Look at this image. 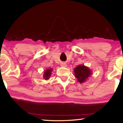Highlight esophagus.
Instances as JSON below:
<instances>
[{"label": "esophagus", "instance_id": "obj_1", "mask_svg": "<svg viewBox=\"0 0 123 123\" xmlns=\"http://www.w3.org/2000/svg\"><path fill=\"white\" fill-rule=\"evenodd\" d=\"M61 67H66L67 64L64 63H61Z\"/></svg>", "mask_w": 123, "mask_h": 123}]
</instances>
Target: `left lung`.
I'll return each mask as SVG.
<instances>
[{
    "instance_id": "8db88e82",
    "label": "left lung",
    "mask_w": 123,
    "mask_h": 123,
    "mask_svg": "<svg viewBox=\"0 0 123 123\" xmlns=\"http://www.w3.org/2000/svg\"><path fill=\"white\" fill-rule=\"evenodd\" d=\"M74 75L77 78V80L80 84L86 81L88 78L91 76L92 74V70L88 67L84 65H78L76 68H74Z\"/></svg>"
}]
</instances>
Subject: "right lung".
Masks as SVG:
<instances>
[{
	"label": "right lung",
	"instance_id": "1",
	"mask_svg": "<svg viewBox=\"0 0 123 123\" xmlns=\"http://www.w3.org/2000/svg\"><path fill=\"white\" fill-rule=\"evenodd\" d=\"M53 69L52 68H48V69H47L44 72V74H43V78H44L45 80H48L49 79L50 77L51 76V72H53Z\"/></svg>",
	"mask_w": 123,
	"mask_h": 123
}]
</instances>
